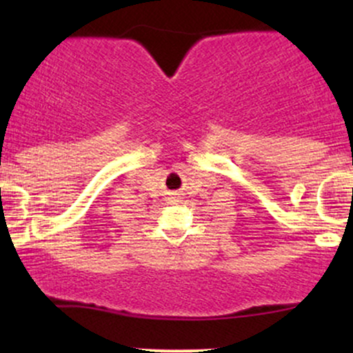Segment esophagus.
<instances>
[{
	"mask_svg": "<svg viewBox=\"0 0 353 353\" xmlns=\"http://www.w3.org/2000/svg\"><path fill=\"white\" fill-rule=\"evenodd\" d=\"M171 201H176V197H174V196H172V197H171Z\"/></svg>",
	"mask_w": 353,
	"mask_h": 353,
	"instance_id": "esophagus-1",
	"label": "esophagus"
}]
</instances>
